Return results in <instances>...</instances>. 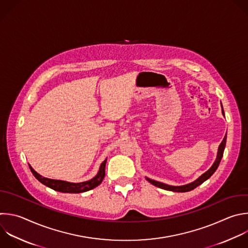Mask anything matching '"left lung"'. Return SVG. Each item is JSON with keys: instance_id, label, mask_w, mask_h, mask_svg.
<instances>
[{"instance_id": "8db88e82", "label": "left lung", "mask_w": 248, "mask_h": 248, "mask_svg": "<svg viewBox=\"0 0 248 248\" xmlns=\"http://www.w3.org/2000/svg\"><path fill=\"white\" fill-rule=\"evenodd\" d=\"M221 107H222V104H221ZM222 114L223 116L225 115L224 114V110H223V107H222ZM226 140H227V133L224 137V139L222 140L221 144L219 145L218 147V152H217V156H216V159L215 161L213 162V164L211 166V168L205 171L203 174H202L198 179H196L195 181L189 183V184H186V185H182V186H171V185H168V184H164V183H161V182H158V181H155V180H152L148 177H145L147 181H149L151 184H153L154 186L155 187H158L160 189H163V190H168V191H172V192H177V193H185V192H189V191H192L194 190L195 188H197L198 186H200L201 184H202L204 181H206L215 171L216 170L218 169L219 167V163L221 161V158L223 156V153H224V150H225V146H226Z\"/></svg>"}]
</instances>
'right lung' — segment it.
I'll return each instance as SVG.
<instances>
[{
    "mask_svg": "<svg viewBox=\"0 0 248 248\" xmlns=\"http://www.w3.org/2000/svg\"><path fill=\"white\" fill-rule=\"evenodd\" d=\"M106 161H107V158L100 164L99 170L93 178H92L91 180L85 181V182H79V183H71V182H67V181H63V180H55V179L46 178V177H43L42 175H40L38 172H36L30 164H29V168H30V170L33 173V175L36 177V179H38L42 184L46 185V187H48L54 191L61 192V193L78 194V193H84V192L90 191L101 184V182L103 181V179L105 177Z\"/></svg>",
    "mask_w": 248,
    "mask_h": 248,
    "instance_id": "add662e5",
    "label": "right lung"
}]
</instances>
